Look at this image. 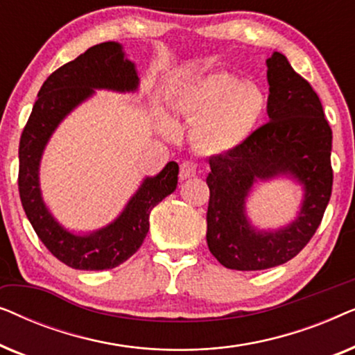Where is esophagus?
Listing matches in <instances>:
<instances>
[{
	"mask_svg": "<svg viewBox=\"0 0 355 355\" xmlns=\"http://www.w3.org/2000/svg\"><path fill=\"white\" fill-rule=\"evenodd\" d=\"M197 174V164L193 162H184L181 164V169H179V178L181 181H186V179L196 178Z\"/></svg>",
	"mask_w": 355,
	"mask_h": 355,
	"instance_id": "1",
	"label": "esophagus"
}]
</instances>
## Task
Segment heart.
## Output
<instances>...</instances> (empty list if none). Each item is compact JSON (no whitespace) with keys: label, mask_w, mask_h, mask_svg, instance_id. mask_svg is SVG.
I'll return each instance as SVG.
<instances>
[{"label":"heart","mask_w":355,"mask_h":355,"mask_svg":"<svg viewBox=\"0 0 355 355\" xmlns=\"http://www.w3.org/2000/svg\"><path fill=\"white\" fill-rule=\"evenodd\" d=\"M182 114L197 119L193 142L202 152H234L259 128L266 110V96L259 85L216 72L191 82L171 98Z\"/></svg>","instance_id":"heart-1"}]
</instances>
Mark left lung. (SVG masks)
<instances>
[{
	"instance_id": "1",
	"label": "left lung",
	"mask_w": 355,
	"mask_h": 355,
	"mask_svg": "<svg viewBox=\"0 0 355 355\" xmlns=\"http://www.w3.org/2000/svg\"><path fill=\"white\" fill-rule=\"evenodd\" d=\"M268 123L234 152L210 158L207 244L223 266L273 268L294 259L322 223L331 197L333 132L312 85L275 51L266 60ZM294 178L304 189L296 220L279 230H259L245 211L257 182Z\"/></svg>"
}]
</instances>
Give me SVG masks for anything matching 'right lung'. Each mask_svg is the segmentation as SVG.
<instances>
[{"instance_id": "1", "label": "right lung", "mask_w": 355, "mask_h": 355, "mask_svg": "<svg viewBox=\"0 0 355 355\" xmlns=\"http://www.w3.org/2000/svg\"><path fill=\"white\" fill-rule=\"evenodd\" d=\"M135 92L139 76L123 45H95L56 69L43 82L19 144V196L37 236L58 260L76 270H110L132 257L147 236L150 211L176 191L179 166L169 162L157 176L145 178L121 215L100 230L72 232L48 210L40 189V162L61 121L95 90Z\"/></svg>"}]
</instances>
